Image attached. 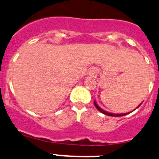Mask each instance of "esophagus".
Here are the masks:
<instances>
[{
  "mask_svg": "<svg viewBox=\"0 0 159 159\" xmlns=\"http://www.w3.org/2000/svg\"><path fill=\"white\" fill-rule=\"evenodd\" d=\"M92 74H95V72H94V71H93V73H92Z\"/></svg>",
  "mask_w": 159,
  "mask_h": 159,
  "instance_id": "obj_1",
  "label": "esophagus"
}]
</instances>
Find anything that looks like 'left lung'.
Instances as JSON below:
<instances>
[{
    "instance_id": "left-lung-1",
    "label": "left lung",
    "mask_w": 159,
    "mask_h": 159,
    "mask_svg": "<svg viewBox=\"0 0 159 159\" xmlns=\"http://www.w3.org/2000/svg\"><path fill=\"white\" fill-rule=\"evenodd\" d=\"M94 104H95V107L97 108V110H98V111H101V112H102V113L105 114V115H107V116H123L127 115V113H123V114H113V113H110V112H108V111H104V110L101 109V108H100V107L98 106V105H97V103H96L95 101H94ZM139 105H140V104H139ZM139 106H138V107H139Z\"/></svg>"
}]
</instances>
